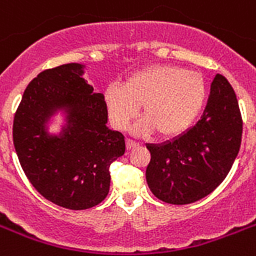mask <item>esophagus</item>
Masks as SVG:
<instances>
[{
  "mask_svg": "<svg viewBox=\"0 0 256 256\" xmlns=\"http://www.w3.org/2000/svg\"><path fill=\"white\" fill-rule=\"evenodd\" d=\"M126 149H128V150H130V149L136 148V146H138V142H134V140H130V138H126Z\"/></svg>",
  "mask_w": 256,
  "mask_h": 256,
  "instance_id": "esophagus-1",
  "label": "esophagus"
}]
</instances>
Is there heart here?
I'll return each mask as SVG.
<instances>
[{
    "label": "heart",
    "mask_w": 256,
    "mask_h": 256,
    "mask_svg": "<svg viewBox=\"0 0 256 256\" xmlns=\"http://www.w3.org/2000/svg\"><path fill=\"white\" fill-rule=\"evenodd\" d=\"M208 87L202 75L170 64H154L126 78L124 86L111 84L104 100L112 126L122 130L141 106L144 118L134 132L174 138L189 130L204 110Z\"/></svg>",
    "instance_id": "heart-1"
}]
</instances>
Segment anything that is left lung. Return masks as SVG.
<instances>
[{
  "mask_svg": "<svg viewBox=\"0 0 256 256\" xmlns=\"http://www.w3.org/2000/svg\"><path fill=\"white\" fill-rule=\"evenodd\" d=\"M238 100L228 79L216 74L201 120L162 144H148L146 182L172 205L200 201L226 178L240 148L243 130Z\"/></svg>",
  "mask_w": 256,
  "mask_h": 256,
  "instance_id": "1",
  "label": "left lung"
}]
</instances>
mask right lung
Instances as JSON below:
<instances>
[{
  "label": "right lung",
  "instance_id": "obj_1",
  "mask_svg": "<svg viewBox=\"0 0 256 256\" xmlns=\"http://www.w3.org/2000/svg\"><path fill=\"white\" fill-rule=\"evenodd\" d=\"M84 64L44 70L24 90L14 115L13 141L32 185L46 200L70 210L99 205L110 192V165L126 152L120 132L107 126L103 94L83 78ZM58 112L66 124L59 135L46 124Z\"/></svg>",
  "mask_w": 256,
  "mask_h": 256
}]
</instances>
